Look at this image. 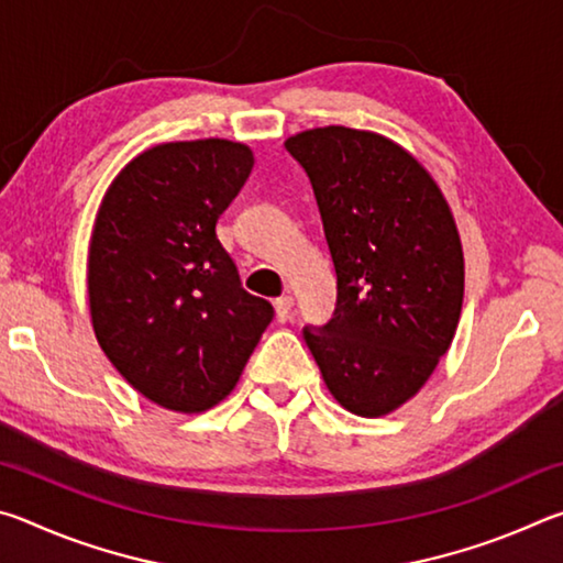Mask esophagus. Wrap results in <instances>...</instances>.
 <instances>
[{
    "mask_svg": "<svg viewBox=\"0 0 563 563\" xmlns=\"http://www.w3.org/2000/svg\"><path fill=\"white\" fill-rule=\"evenodd\" d=\"M292 298L290 295H283V298L275 300V318H278V322H285L292 318Z\"/></svg>",
    "mask_w": 563,
    "mask_h": 563,
    "instance_id": "esophagus-1",
    "label": "esophagus"
}]
</instances>
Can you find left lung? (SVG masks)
Segmentation results:
<instances>
[{
	"mask_svg": "<svg viewBox=\"0 0 563 563\" xmlns=\"http://www.w3.org/2000/svg\"><path fill=\"white\" fill-rule=\"evenodd\" d=\"M285 148L310 178L338 275L335 312L302 338L342 407L383 417L452 345L464 298L452 211L424 166L379 133L310 129Z\"/></svg>",
	"mask_w": 563,
	"mask_h": 563,
	"instance_id": "left-lung-1",
	"label": "left lung"
}]
</instances>
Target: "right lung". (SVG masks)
<instances>
[{
  "instance_id": "obj_1",
  "label": "right lung",
  "mask_w": 563,
  "mask_h": 563,
  "mask_svg": "<svg viewBox=\"0 0 563 563\" xmlns=\"http://www.w3.org/2000/svg\"><path fill=\"white\" fill-rule=\"evenodd\" d=\"M251 168L253 151L235 141L154 146L113 178L93 223L99 345L133 389L176 412L221 402L273 320L216 235Z\"/></svg>"
}]
</instances>
